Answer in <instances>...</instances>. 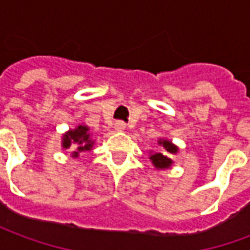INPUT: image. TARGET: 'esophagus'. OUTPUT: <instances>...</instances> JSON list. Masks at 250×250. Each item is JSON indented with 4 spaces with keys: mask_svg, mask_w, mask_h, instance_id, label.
I'll list each match as a JSON object with an SVG mask.
<instances>
[{
    "mask_svg": "<svg viewBox=\"0 0 250 250\" xmlns=\"http://www.w3.org/2000/svg\"><path fill=\"white\" fill-rule=\"evenodd\" d=\"M114 127L116 131H123L125 128V122H122V120H118V122L115 123Z\"/></svg>",
    "mask_w": 250,
    "mask_h": 250,
    "instance_id": "34e87169",
    "label": "esophagus"
}]
</instances>
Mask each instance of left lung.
I'll return each mask as SVG.
<instances>
[{"mask_svg":"<svg viewBox=\"0 0 250 250\" xmlns=\"http://www.w3.org/2000/svg\"><path fill=\"white\" fill-rule=\"evenodd\" d=\"M161 145H163V147L166 148V151L171 152V154H175L177 152V147L171 145V142L168 141H161L159 142ZM150 159L154 163V166L158 168H167L171 166V163L173 161L167 157V155H165V154H161V152H157V154H152Z\"/></svg>","mask_w":250,"mask_h":250,"instance_id":"1","label":"left lung"}]
</instances>
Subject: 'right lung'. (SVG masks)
<instances>
[{"label": "right lung", "mask_w": 250, "mask_h": 250, "mask_svg": "<svg viewBox=\"0 0 250 250\" xmlns=\"http://www.w3.org/2000/svg\"><path fill=\"white\" fill-rule=\"evenodd\" d=\"M92 145L93 141H91V138H89L87 125H77L75 130L68 131L62 138V147L64 148H69L71 146L76 148L72 152V157L75 158L79 157V152L91 150Z\"/></svg>", "instance_id": "1"}]
</instances>
